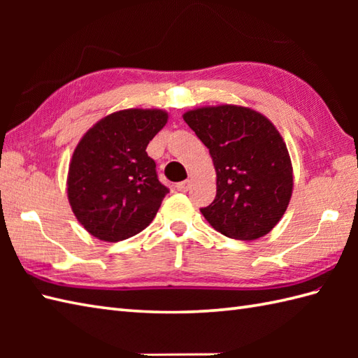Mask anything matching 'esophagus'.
<instances>
[{"label": "esophagus", "mask_w": 358, "mask_h": 358, "mask_svg": "<svg viewBox=\"0 0 358 358\" xmlns=\"http://www.w3.org/2000/svg\"><path fill=\"white\" fill-rule=\"evenodd\" d=\"M191 186H192V181L191 180H186V181H181V183H177V191H180V192H186V191H189V189H191Z\"/></svg>", "instance_id": "obj_1"}]
</instances>
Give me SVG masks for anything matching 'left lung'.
Segmentation results:
<instances>
[{
	"label": "left lung",
	"mask_w": 358,
	"mask_h": 358,
	"mask_svg": "<svg viewBox=\"0 0 358 358\" xmlns=\"http://www.w3.org/2000/svg\"><path fill=\"white\" fill-rule=\"evenodd\" d=\"M187 126L209 149L217 195L201 214L215 231L257 240L285 215L292 195L291 157L277 127L263 113L235 104L185 112Z\"/></svg>",
	"instance_id": "1"
}]
</instances>
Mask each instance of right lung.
<instances>
[{
    "mask_svg": "<svg viewBox=\"0 0 358 358\" xmlns=\"http://www.w3.org/2000/svg\"><path fill=\"white\" fill-rule=\"evenodd\" d=\"M162 109H124L83 135L67 173V199L80 224L115 243L150 224L169 192L159 183L146 148L167 123Z\"/></svg>",
    "mask_w": 358,
    "mask_h": 358,
    "instance_id": "add662e5",
    "label": "right lung"
}]
</instances>
